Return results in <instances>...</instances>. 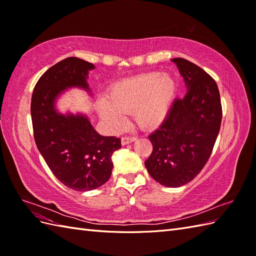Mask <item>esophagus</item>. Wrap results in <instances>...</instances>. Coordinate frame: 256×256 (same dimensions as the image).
<instances>
[{
  "label": "esophagus",
  "mask_w": 256,
  "mask_h": 256,
  "mask_svg": "<svg viewBox=\"0 0 256 256\" xmlns=\"http://www.w3.org/2000/svg\"><path fill=\"white\" fill-rule=\"evenodd\" d=\"M136 138H130V136H124V138H122L121 140V142L122 145H128V144H130V142H134Z\"/></svg>",
  "instance_id": "34e87169"
}]
</instances>
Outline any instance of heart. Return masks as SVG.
Listing matches in <instances>:
<instances>
[{
  "mask_svg": "<svg viewBox=\"0 0 256 256\" xmlns=\"http://www.w3.org/2000/svg\"><path fill=\"white\" fill-rule=\"evenodd\" d=\"M176 89L174 77L166 73L152 72L122 80L112 85L108 98L99 101V116L116 130L126 124V114L133 112L140 128L155 130L167 118Z\"/></svg>",
  "mask_w": 256,
  "mask_h": 256,
  "instance_id": "heart-1",
  "label": "heart"
}]
</instances>
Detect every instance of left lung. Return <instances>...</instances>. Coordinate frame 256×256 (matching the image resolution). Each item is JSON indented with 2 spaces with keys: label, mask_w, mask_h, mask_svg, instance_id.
<instances>
[{
  "label": "left lung",
  "mask_w": 256,
  "mask_h": 256,
  "mask_svg": "<svg viewBox=\"0 0 256 256\" xmlns=\"http://www.w3.org/2000/svg\"><path fill=\"white\" fill-rule=\"evenodd\" d=\"M186 82V94L176 99L169 114L150 138L152 152L148 174L162 186L179 188L204 168L220 130L222 110L216 82L186 58L171 60Z\"/></svg>",
  "instance_id": "8db88e82"
}]
</instances>
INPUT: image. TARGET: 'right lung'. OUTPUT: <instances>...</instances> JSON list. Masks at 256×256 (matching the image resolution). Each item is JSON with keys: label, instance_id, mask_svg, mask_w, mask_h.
<instances>
[{"label": "right lung", "instance_id": "1", "mask_svg": "<svg viewBox=\"0 0 256 256\" xmlns=\"http://www.w3.org/2000/svg\"><path fill=\"white\" fill-rule=\"evenodd\" d=\"M94 65L70 56L50 68L40 77L32 97V121L38 150L52 174L64 186L86 192L109 180L112 154L121 148V140L100 135L82 114H63L56 100L70 88L84 89Z\"/></svg>", "mask_w": 256, "mask_h": 256}]
</instances>
